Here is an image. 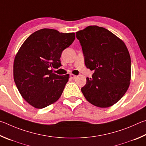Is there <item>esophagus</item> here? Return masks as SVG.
I'll return each instance as SVG.
<instances>
[{"label":"esophagus","mask_w":146,"mask_h":146,"mask_svg":"<svg viewBox=\"0 0 146 146\" xmlns=\"http://www.w3.org/2000/svg\"><path fill=\"white\" fill-rule=\"evenodd\" d=\"M70 78L71 79H72V80H74V79H76V76L74 75V74H72L70 75Z\"/></svg>","instance_id":"obj_1"}]
</instances>
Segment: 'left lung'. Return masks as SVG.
<instances>
[{
  "instance_id": "left-lung-1",
  "label": "left lung",
  "mask_w": 146,
  "mask_h": 146,
  "mask_svg": "<svg viewBox=\"0 0 146 146\" xmlns=\"http://www.w3.org/2000/svg\"><path fill=\"white\" fill-rule=\"evenodd\" d=\"M86 67L94 72L81 92L86 100L108 108L121 99L129 88L131 58L123 41L105 28L90 25L76 32Z\"/></svg>"
}]
</instances>
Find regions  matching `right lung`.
<instances>
[{
    "mask_svg": "<svg viewBox=\"0 0 146 146\" xmlns=\"http://www.w3.org/2000/svg\"><path fill=\"white\" fill-rule=\"evenodd\" d=\"M74 40V33L45 28L31 35L20 47L14 60V81L22 98L33 107L43 108L60 98L69 74L58 76L52 68L61 66V53Z\"/></svg>",
    "mask_w": 146,
    "mask_h": 146,
    "instance_id": "right-lung-1",
    "label": "right lung"
}]
</instances>
